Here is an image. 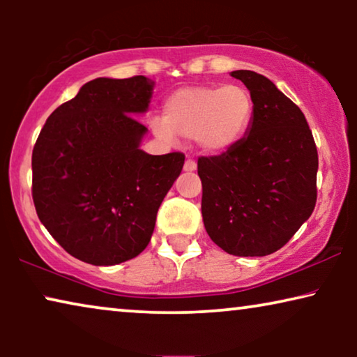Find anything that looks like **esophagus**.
<instances>
[{
    "mask_svg": "<svg viewBox=\"0 0 357 357\" xmlns=\"http://www.w3.org/2000/svg\"><path fill=\"white\" fill-rule=\"evenodd\" d=\"M183 170H185V172H193V170H197V162H195V160H192V159H187V160H185Z\"/></svg>",
    "mask_w": 357,
    "mask_h": 357,
    "instance_id": "1",
    "label": "esophagus"
}]
</instances>
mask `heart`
Listing matches in <instances>:
<instances>
[{
  "instance_id": "1",
  "label": "heart",
  "mask_w": 357,
  "mask_h": 357,
  "mask_svg": "<svg viewBox=\"0 0 357 357\" xmlns=\"http://www.w3.org/2000/svg\"><path fill=\"white\" fill-rule=\"evenodd\" d=\"M253 119V99L245 87L190 86L172 92L164 104V120L153 131L164 141L193 139L203 153L219 154L245 136Z\"/></svg>"
}]
</instances>
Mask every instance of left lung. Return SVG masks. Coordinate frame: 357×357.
Instances as JSON below:
<instances>
[{
	"mask_svg": "<svg viewBox=\"0 0 357 357\" xmlns=\"http://www.w3.org/2000/svg\"><path fill=\"white\" fill-rule=\"evenodd\" d=\"M231 76L250 91L253 119L241 143L198 159L203 222L224 252L265 257L314 211L319 154L304 114L268 77L248 70Z\"/></svg>",
	"mask_w": 357,
	"mask_h": 357,
	"instance_id": "left-lung-1",
	"label": "left lung"
}]
</instances>
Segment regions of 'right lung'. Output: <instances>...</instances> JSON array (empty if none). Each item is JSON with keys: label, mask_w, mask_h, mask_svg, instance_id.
I'll use <instances>...</instances> for the list:
<instances>
[{"label": "right lung", "mask_w": 357, "mask_h": 357, "mask_svg": "<svg viewBox=\"0 0 357 357\" xmlns=\"http://www.w3.org/2000/svg\"><path fill=\"white\" fill-rule=\"evenodd\" d=\"M154 81L97 77L48 116L32 151V198L52 237L77 260L119 265L148 247L185 155L139 148Z\"/></svg>", "instance_id": "obj_1"}]
</instances>
